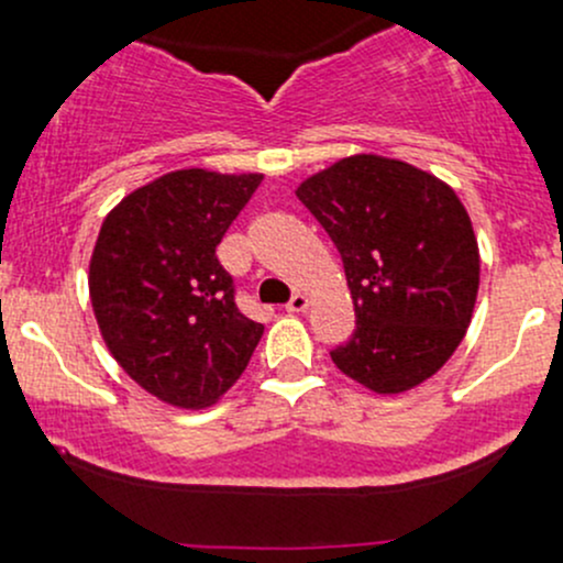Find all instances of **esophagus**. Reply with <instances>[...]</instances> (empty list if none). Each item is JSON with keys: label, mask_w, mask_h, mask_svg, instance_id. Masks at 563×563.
<instances>
[{"label": "esophagus", "mask_w": 563, "mask_h": 563, "mask_svg": "<svg viewBox=\"0 0 563 563\" xmlns=\"http://www.w3.org/2000/svg\"><path fill=\"white\" fill-rule=\"evenodd\" d=\"M308 308H310V297H308V294H302V291L294 294L291 302L286 305L288 313H305V310H308Z\"/></svg>", "instance_id": "obj_1"}]
</instances>
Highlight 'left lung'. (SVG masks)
I'll return each instance as SVG.
<instances>
[{"instance_id": "8db88e82", "label": "left lung", "mask_w": 563, "mask_h": 563, "mask_svg": "<svg viewBox=\"0 0 563 563\" xmlns=\"http://www.w3.org/2000/svg\"><path fill=\"white\" fill-rule=\"evenodd\" d=\"M343 258L356 329L332 351L376 395L428 382L455 354L479 291V245L457 192L382 155H351L297 187Z\"/></svg>"}]
</instances>
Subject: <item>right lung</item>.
I'll use <instances>...</instances> for the list:
<instances>
[{
	"instance_id": "add662e5",
	"label": "right lung",
	"mask_w": 563,
	"mask_h": 563,
	"mask_svg": "<svg viewBox=\"0 0 563 563\" xmlns=\"http://www.w3.org/2000/svg\"><path fill=\"white\" fill-rule=\"evenodd\" d=\"M264 174L181 168L124 196L100 225L89 297L108 351L176 408L218 402L264 327L240 313L218 250Z\"/></svg>"
}]
</instances>
